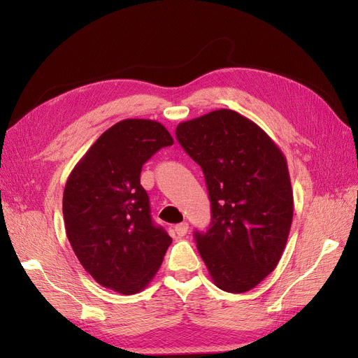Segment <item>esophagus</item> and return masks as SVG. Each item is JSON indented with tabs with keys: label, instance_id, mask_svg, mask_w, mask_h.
I'll return each mask as SVG.
<instances>
[{
	"label": "esophagus",
	"instance_id": "34e87169",
	"mask_svg": "<svg viewBox=\"0 0 358 358\" xmlns=\"http://www.w3.org/2000/svg\"><path fill=\"white\" fill-rule=\"evenodd\" d=\"M187 232H189V223H187V222H181V223H178L177 227H176V234H177L180 238L185 236Z\"/></svg>",
	"mask_w": 358,
	"mask_h": 358
}]
</instances>
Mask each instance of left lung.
Returning <instances> with one entry per match:
<instances>
[{
	"label": "left lung",
	"mask_w": 358,
	"mask_h": 358,
	"mask_svg": "<svg viewBox=\"0 0 358 358\" xmlns=\"http://www.w3.org/2000/svg\"><path fill=\"white\" fill-rule=\"evenodd\" d=\"M176 135L208 184L212 223L194 238L210 278L224 292H248L277 267L287 243L286 157L257 123L229 108L182 122Z\"/></svg>",
	"instance_id": "obj_1"
}]
</instances>
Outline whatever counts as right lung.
I'll return each instance as SVG.
<instances>
[{"label":"right lung","mask_w":358,"mask_h":358,"mask_svg":"<svg viewBox=\"0 0 358 358\" xmlns=\"http://www.w3.org/2000/svg\"><path fill=\"white\" fill-rule=\"evenodd\" d=\"M174 143L157 120L124 119L107 129L71 171L64 220L85 271L122 294L142 292L159 270L171 236L150 219L142 165Z\"/></svg>","instance_id":"right-lung-1"}]
</instances>
